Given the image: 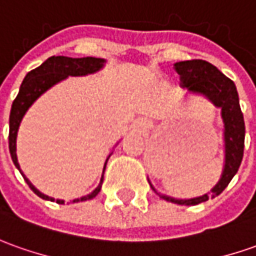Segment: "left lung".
<instances>
[{
    "mask_svg": "<svg viewBox=\"0 0 256 256\" xmlns=\"http://www.w3.org/2000/svg\"><path fill=\"white\" fill-rule=\"evenodd\" d=\"M179 74L180 86L188 88L189 92L200 94L217 108L222 109V118L224 123V170L222 178L212 189V199L218 196L230 184L232 176L237 174L244 156L245 123L244 116L240 108V99L236 84L230 78L226 77L220 70L204 60H188L174 64ZM151 185V184H150ZM152 188V185H151ZM154 192H157L152 188ZM166 202L176 204L194 206L202 202L208 200L210 192L194 199H174L170 196L158 194Z\"/></svg>",
    "mask_w": 256,
    "mask_h": 256,
    "instance_id": "left-lung-1",
    "label": "left lung"
}]
</instances>
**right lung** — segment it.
Here are the masks:
<instances>
[{"label": "right lung", "instance_id": "obj_1", "mask_svg": "<svg viewBox=\"0 0 256 256\" xmlns=\"http://www.w3.org/2000/svg\"><path fill=\"white\" fill-rule=\"evenodd\" d=\"M104 64H105V60L104 58H96V57H82V58H71V57H66V56L48 57V60L43 62L42 66H39L38 68L32 70V71H29L26 74L25 80H24V82H22L20 88H19V94L16 95L15 100L12 102L11 114H10V137H8L10 138V152H11L12 161H14L15 166L19 170V172L22 174V176L26 180V184L29 185V188L39 198L44 199V200L54 202V199L50 198V196L43 194L33 186L32 184H30V180L24 175V172L20 171V166L18 164V158H16V134H18L20 120H22L26 110L30 108L33 102L39 98L42 94H44V92L48 91V88H52L57 82L66 80L68 76L78 77V76L94 74V72H96V71L102 68ZM109 157H110V154H109ZM109 157L106 158V162H108ZM105 166H104V171H105ZM102 182H104V176L100 178L99 186L92 194L82 196L80 199H74L72 203L94 199L99 194ZM56 202L58 204L64 203V200H60V199H57Z\"/></svg>", "mask_w": 256, "mask_h": 256}]
</instances>
